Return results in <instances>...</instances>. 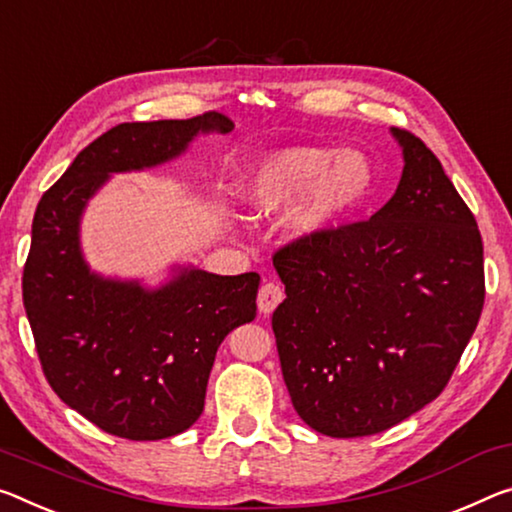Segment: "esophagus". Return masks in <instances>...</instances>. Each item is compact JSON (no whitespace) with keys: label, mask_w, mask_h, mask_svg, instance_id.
<instances>
[{"label":"esophagus","mask_w":512,"mask_h":512,"mask_svg":"<svg viewBox=\"0 0 512 512\" xmlns=\"http://www.w3.org/2000/svg\"><path fill=\"white\" fill-rule=\"evenodd\" d=\"M282 298H285V291H282L280 285H275V282H266V285L259 289L257 294V307H259V314H271L275 307L282 303Z\"/></svg>","instance_id":"1"}]
</instances>
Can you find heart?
Here are the masks:
<instances>
[{
    "mask_svg": "<svg viewBox=\"0 0 512 512\" xmlns=\"http://www.w3.org/2000/svg\"><path fill=\"white\" fill-rule=\"evenodd\" d=\"M373 189V166L360 150L289 145L259 157L243 182V198L262 214L297 200L287 214L291 237H321L358 212Z\"/></svg>",
    "mask_w": 512,
    "mask_h": 512,
    "instance_id": "b5f03b06",
    "label": "heart"
}]
</instances>
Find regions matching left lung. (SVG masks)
<instances>
[{"label":"left lung","mask_w":512,"mask_h":512,"mask_svg":"<svg viewBox=\"0 0 512 512\" xmlns=\"http://www.w3.org/2000/svg\"><path fill=\"white\" fill-rule=\"evenodd\" d=\"M403 173L369 221L273 257L282 378L316 433L364 437L440 396L485 300L476 218L424 141L392 127Z\"/></svg>","instance_id":"left-lung-1"}]
</instances>
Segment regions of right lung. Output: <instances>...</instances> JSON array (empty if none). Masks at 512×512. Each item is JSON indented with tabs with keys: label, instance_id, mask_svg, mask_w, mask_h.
I'll list each match as a JSON object with an SVG mask.
<instances>
[{
	"label": "right lung",
	"instance_id": "right-lung-1",
	"mask_svg": "<svg viewBox=\"0 0 512 512\" xmlns=\"http://www.w3.org/2000/svg\"><path fill=\"white\" fill-rule=\"evenodd\" d=\"M209 111L189 120L111 127L40 198L22 298L47 383L104 433L164 440L196 424L218 346L257 314V273L173 266L159 287L95 273L81 216L113 173L173 161L200 134L232 132Z\"/></svg>",
	"mask_w": 512,
	"mask_h": 512
}]
</instances>
